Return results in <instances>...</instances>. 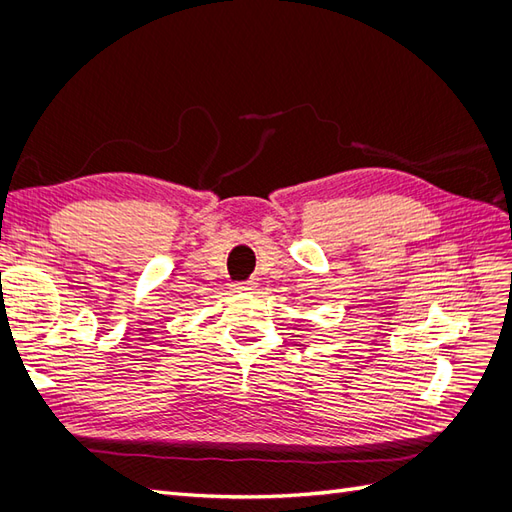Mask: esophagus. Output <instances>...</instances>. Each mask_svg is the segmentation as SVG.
I'll list each match as a JSON object with an SVG mask.
<instances>
[{"label":"esophagus","mask_w":512,"mask_h":512,"mask_svg":"<svg viewBox=\"0 0 512 512\" xmlns=\"http://www.w3.org/2000/svg\"><path fill=\"white\" fill-rule=\"evenodd\" d=\"M232 292H245V290H252V282H235L230 284Z\"/></svg>","instance_id":"1"}]
</instances>
